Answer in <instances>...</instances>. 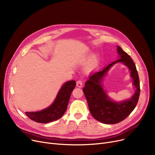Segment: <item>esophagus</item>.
Listing matches in <instances>:
<instances>
[{
	"instance_id": "1",
	"label": "esophagus",
	"mask_w": 155,
	"mask_h": 155,
	"mask_svg": "<svg viewBox=\"0 0 155 155\" xmlns=\"http://www.w3.org/2000/svg\"><path fill=\"white\" fill-rule=\"evenodd\" d=\"M83 85V81L82 80H79L77 82V86L78 87H82Z\"/></svg>"
}]
</instances>
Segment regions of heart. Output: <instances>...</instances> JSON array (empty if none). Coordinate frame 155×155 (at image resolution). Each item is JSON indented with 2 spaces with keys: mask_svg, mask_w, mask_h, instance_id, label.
<instances>
[{
  "mask_svg": "<svg viewBox=\"0 0 155 155\" xmlns=\"http://www.w3.org/2000/svg\"><path fill=\"white\" fill-rule=\"evenodd\" d=\"M94 67H95V64H92L91 66L90 67H89L88 68H89V70H92V69H93Z\"/></svg>",
  "mask_w": 155,
  "mask_h": 155,
  "instance_id": "heart-1",
  "label": "heart"
}]
</instances>
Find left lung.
I'll return each mask as SVG.
<instances>
[{
	"mask_svg": "<svg viewBox=\"0 0 155 155\" xmlns=\"http://www.w3.org/2000/svg\"><path fill=\"white\" fill-rule=\"evenodd\" d=\"M117 52L120 59L104 67L88 77L83 91L87 99L89 110L94 119L104 124H114L124 120L136 107L140 94V84L135 63L127 53L117 46ZM117 62H123L131 71L134 84L137 88L136 92L131 99L120 103L111 101L100 84L103 77L109 68Z\"/></svg>",
	"mask_w": 155,
	"mask_h": 155,
	"instance_id": "1",
	"label": "left lung"
}]
</instances>
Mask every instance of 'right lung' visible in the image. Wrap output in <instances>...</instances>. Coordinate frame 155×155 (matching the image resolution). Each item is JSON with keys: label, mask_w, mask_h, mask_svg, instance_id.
I'll return each instance as SVG.
<instances>
[{"label": "right lung", "mask_w": 155, "mask_h": 155, "mask_svg": "<svg viewBox=\"0 0 155 155\" xmlns=\"http://www.w3.org/2000/svg\"><path fill=\"white\" fill-rule=\"evenodd\" d=\"M75 86V81H68L63 85L51 106L38 112H27L26 114L39 123H48L60 119L67 110L71 94Z\"/></svg>", "instance_id": "1"}]
</instances>
